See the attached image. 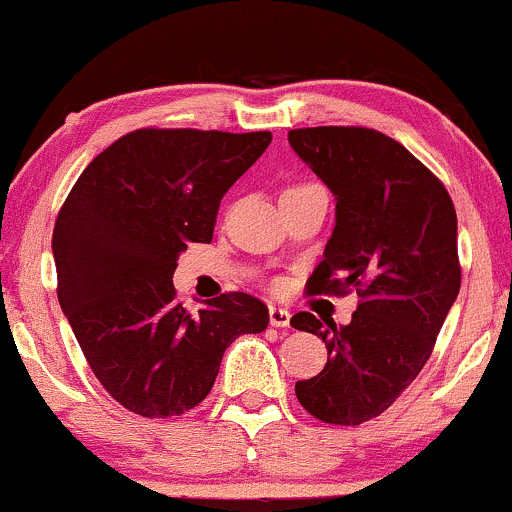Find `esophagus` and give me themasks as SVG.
I'll return each mask as SVG.
<instances>
[{
  "label": "esophagus",
  "instance_id": "esophagus-1",
  "mask_svg": "<svg viewBox=\"0 0 512 512\" xmlns=\"http://www.w3.org/2000/svg\"><path fill=\"white\" fill-rule=\"evenodd\" d=\"M268 320H271L273 327H290V310L288 307L271 305L268 307Z\"/></svg>",
  "mask_w": 512,
  "mask_h": 512
}]
</instances>
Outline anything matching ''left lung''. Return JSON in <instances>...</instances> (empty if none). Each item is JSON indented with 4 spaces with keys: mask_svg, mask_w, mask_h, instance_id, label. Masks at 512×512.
Returning <instances> with one entry per match:
<instances>
[{
    "mask_svg": "<svg viewBox=\"0 0 512 512\" xmlns=\"http://www.w3.org/2000/svg\"><path fill=\"white\" fill-rule=\"evenodd\" d=\"M293 151L337 200L334 232L310 293H359L349 324L298 312L327 364L295 383L300 405L329 425H361L395 403L427 364L459 295L456 212L444 185L390 136L361 126L288 131Z\"/></svg>",
    "mask_w": 512,
    "mask_h": 512,
    "instance_id": "obj_1",
    "label": "left lung"
}]
</instances>
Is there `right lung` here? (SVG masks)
<instances>
[{
    "mask_svg": "<svg viewBox=\"0 0 512 512\" xmlns=\"http://www.w3.org/2000/svg\"><path fill=\"white\" fill-rule=\"evenodd\" d=\"M271 139V131H131L82 170L58 212V302L97 381L126 410H192L212 390L227 346L268 327V307L246 293L219 295L190 315L173 273L190 244H210L219 202Z\"/></svg>",
    "mask_w": 512,
    "mask_h": 512,
    "instance_id": "obj_1",
    "label": "right lung"
}]
</instances>
